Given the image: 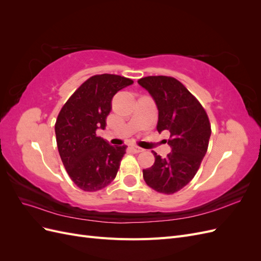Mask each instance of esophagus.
Here are the masks:
<instances>
[{"mask_svg": "<svg viewBox=\"0 0 261 261\" xmlns=\"http://www.w3.org/2000/svg\"><path fill=\"white\" fill-rule=\"evenodd\" d=\"M130 150H132L134 153H139V152H143L144 151L143 148L137 147V146H130Z\"/></svg>", "mask_w": 261, "mask_h": 261, "instance_id": "obj_1", "label": "esophagus"}]
</instances>
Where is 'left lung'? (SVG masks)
Here are the masks:
<instances>
[{
    "mask_svg": "<svg viewBox=\"0 0 261 261\" xmlns=\"http://www.w3.org/2000/svg\"><path fill=\"white\" fill-rule=\"evenodd\" d=\"M138 84L153 98L159 111L156 129L170 132L168 144L172 148L167 158L152 151L154 163L143 170V176L155 192L174 194L194 178L207 152L209 117L200 102L174 77L147 76Z\"/></svg>",
    "mask_w": 261,
    "mask_h": 261,
    "instance_id": "8db88e82",
    "label": "left lung"
}]
</instances>
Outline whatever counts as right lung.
<instances>
[{
    "label": "right lung",
    "instance_id": "obj_1",
    "mask_svg": "<svg viewBox=\"0 0 261 261\" xmlns=\"http://www.w3.org/2000/svg\"><path fill=\"white\" fill-rule=\"evenodd\" d=\"M134 82L114 74L94 75L63 106L55 122L59 153L70 179L85 192H97L115 178L127 146H111L97 136L106 127L114 94Z\"/></svg>",
    "mask_w": 261,
    "mask_h": 261
}]
</instances>
